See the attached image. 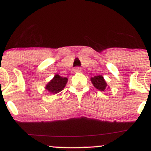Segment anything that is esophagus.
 <instances>
[{
	"label": "esophagus",
	"instance_id": "34e87169",
	"mask_svg": "<svg viewBox=\"0 0 151 151\" xmlns=\"http://www.w3.org/2000/svg\"><path fill=\"white\" fill-rule=\"evenodd\" d=\"M74 72H75V73H79V72H81V68H79V67H77V68L74 69Z\"/></svg>",
	"mask_w": 151,
	"mask_h": 151
}]
</instances>
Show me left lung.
<instances>
[{
  "mask_svg": "<svg viewBox=\"0 0 151 151\" xmlns=\"http://www.w3.org/2000/svg\"><path fill=\"white\" fill-rule=\"evenodd\" d=\"M90 79H91V81L93 84V86L96 89L99 90V91H104L109 88V86H108V84H106V81H105L102 75L95 76V77H91Z\"/></svg>",
  "mask_w": 151,
  "mask_h": 151,
  "instance_id": "8db88e82",
  "label": "left lung"
}]
</instances>
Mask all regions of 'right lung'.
Listing matches in <instances>:
<instances>
[{"instance_id": "add662e5", "label": "right lung", "mask_w": 151, "mask_h": 151, "mask_svg": "<svg viewBox=\"0 0 151 151\" xmlns=\"http://www.w3.org/2000/svg\"><path fill=\"white\" fill-rule=\"evenodd\" d=\"M67 81L68 79L67 77H62L58 74H56L52 79L46 84L45 89L52 94H56L64 89Z\"/></svg>"}]
</instances>
